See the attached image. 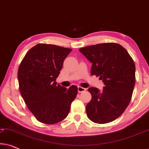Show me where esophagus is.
<instances>
[{
  "instance_id": "esophagus-1",
  "label": "esophagus",
  "mask_w": 149,
  "mask_h": 149,
  "mask_svg": "<svg viewBox=\"0 0 149 149\" xmlns=\"http://www.w3.org/2000/svg\"><path fill=\"white\" fill-rule=\"evenodd\" d=\"M85 90H86V89L84 88V87H82L78 86V91H79V93L83 92V91H85Z\"/></svg>"
}]
</instances>
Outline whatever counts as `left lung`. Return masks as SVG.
I'll return each mask as SVG.
<instances>
[{"mask_svg": "<svg viewBox=\"0 0 149 149\" xmlns=\"http://www.w3.org/2000/svg\"><path fill=\"white\" fill-rule=\"evenodd\" d=\"M92 64L91 75L100 77L102 91L90 87L91 100L86 106L89 119L104 124L117 119L131 100L136 82V67L127 50L114 42L97 44L79 49Z\"/></svg>", "mask_w": 149, "mask_h": 149, "instance_id": "1", "label": "left lung"}]
</instances>
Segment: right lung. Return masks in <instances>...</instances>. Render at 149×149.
<instances>
[{
	"label": "right lung",
	"instance_id": "1",
	"mask_svg": "<svg viewBox=\"0 0 149 149\" xmlns=\"http://www.w3.org/2000/svg\"><path fill=\"white\" fill-rule=\"evenodd\" d=\"M72 51L54 45L37 44L27 52L18 69L19 91L38 121L55 124L64 119L78 92L72 85L57 84L63 62Z\"/></svg>",
	"mask_w": 149,
	"mask_h": 149
}]
</instances>
